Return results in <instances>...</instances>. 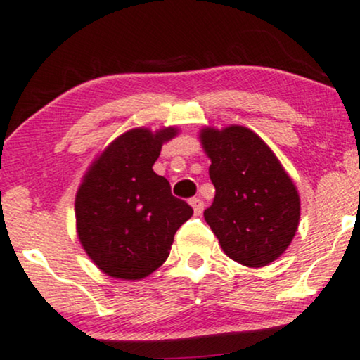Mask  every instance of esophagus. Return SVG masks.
<instances>
[{"instance_id":"1","label":"esophagus","mask_w":360,"mask_h":360,"mask_svg":"<svg viewBox=\"0 0 360 360\" xmlns=\"http://www.w3.org/2000/svg\"><path fill=\"white\" fill-rule=\"evenodd\" d=\"M190 205H192L195 215H200L202 212H203V200H202L200 197L192 198V200H190Z\"/></svg>"}]
</instances>
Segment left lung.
Returning <instances> with one entry per match:
<instances>
[{
    "label": "left lung",
    "instance_id": "left-lung-1",
    "mask_svg": "<svg viewBox=\"0 0 360 360\" xmlns=\"http://www.w3.org/2000/svg\"><path fill=\"white\" fill-rule=\"evenodd\" d=\"M210 158L214 203L203 212L230 259L247 267L277 260L299 227L300 198L294 181L257 133L232 125L203 128Z\"/></svg>",
    "mask_w": 360,
    "mask_h": 360
}]
</instances>
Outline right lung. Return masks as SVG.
I'll return each instance as SVG.
<instances>
[{"label":"right lung","instance_id":"right-lung-1","mask_svg":"<svg viewBox=\"0 0 360 360\" xmlns=\"http://www.w3.org/2000/svg\"><path fill=\"white\" fill-rule=\"evenodd\" d=\"M173 127L133 128L115 139L83 176L75 217L83 248L101 272L140 281L167 260L173 235L192 217L187 202L173 197L165 176L153 172Z\"/></svg>","mask_w":360,"mask_h":360}]
</instances>
